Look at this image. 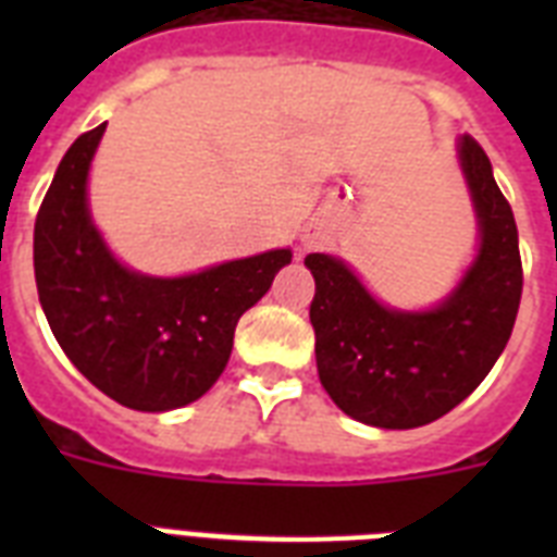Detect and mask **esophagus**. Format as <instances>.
I'll list each match as a JSON object with an SVG mask.
<instances>
[{
	"label": "esophagus",
	"instance_id": "1",
	"mask_svg": "<svg viewBox=\"0 0 557 557\" xmlns=\"http://www.w3.org/2000/svg\"><path fill=\"white\" fill-rule=\"evenodd\" d=\"M323 239H326V234H323L321 225H309L304 231V236H300V243H304V248H314V245H321Z\"/></svg>",
	"mask_w": 557,
	"mask_h": 557
}]
</instances>
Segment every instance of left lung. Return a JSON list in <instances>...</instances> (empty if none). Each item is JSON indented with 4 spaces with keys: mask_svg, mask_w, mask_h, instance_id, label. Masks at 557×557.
Listing matches in <instances>:
<instances>
[{
    "mask_svg": "<svg viewBox=\"0 0 557 557\" xmlns=\"http://www.w3.org/2000/svg\"><path fill=\"white\" fill-rule=\"evenodd\" d=\"M457 159L476 216V253L431 309L381 304L332 253H309V321L323 389L347 416L407 431L436 422L468 398L509 344L523 269L518 225L483 147L462 135Z\"/></svg>",
    "mask_w": 557,
    "mask_h": 557,
    "instance_id": "obj_1",
    "label": "left lung"
}]
</instances>
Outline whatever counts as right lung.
<instances>
[{
	"instance_id": "add662e5",
	"label": "right lung",
	"mask_w": 557,
	"mask_h": 557,
	"mask_svg": "<svg viewBox=\"0 0 557 557\" xmlns=\"http://www.w3.org/2000/svg\"><path fill=\"white\" fill-rule=\"evenodd\" d=\"M107 124L69 147L34 225L42 312L77 370L117 405L164 413L208 393L234 349L236 321L292 262V248L152 277L109 251L89 210V170Z\"/></svg>"
}]
</instances>
